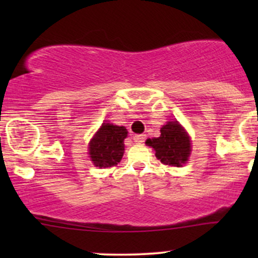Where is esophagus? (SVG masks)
Wrapping results in <instances>:
<instances>
[{"mask_svg": "<svg viewBox=\"0 0 258 258\" xmlns=\"http://www.w3.org/2000/svg\"><path fill=\"white\" fill-rule=\"evenodd\" d=\"M146 137L147 136L146 135H136L135 137H133V141L136 142V143H143L144 141H146Z\"/></svg>", "mask_w": 258, "mask_h": 258, "instance_id": "esophagus-1", "label": "esophagus"}]
</instances>
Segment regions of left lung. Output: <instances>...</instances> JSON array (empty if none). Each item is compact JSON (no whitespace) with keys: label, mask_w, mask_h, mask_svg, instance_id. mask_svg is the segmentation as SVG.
Segmentation results:
<instances>
[{"label":"left lung","mask_w":258,"mask_h":258,"mask_svg":"<svg viewBox=\"0 0 258 258\" xmlns=\"http://www.w3.org/2000/svg\"><path fill=\"white\" fill-rule=\"evenodd\" d=\"M158 138L148 139L146 143L154 148L160 161L170 166H182L190 154V141L188 135L177 121H170L160 130Z\"/></svg>","instance_id":"left-lung-1"}]
</instances>
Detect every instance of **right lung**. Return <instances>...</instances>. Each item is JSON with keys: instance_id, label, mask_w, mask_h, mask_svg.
<instances>
[{"instance_id": "obj_1", "label": "right lung", "mask_w": 258, "mask_h": 258, "mask_svg": "<svg viewBox=\"0 0 258 258\" xmlns=\"http://www.w3.org/2000/svg\"><path fill=\"white\" fill-rule=\"evenodd\" d=\"M127 137L123 126L103 123L90 143V155L93 164L99 168L111 167L122 159Z\"/></svg>"}]
</instances>
